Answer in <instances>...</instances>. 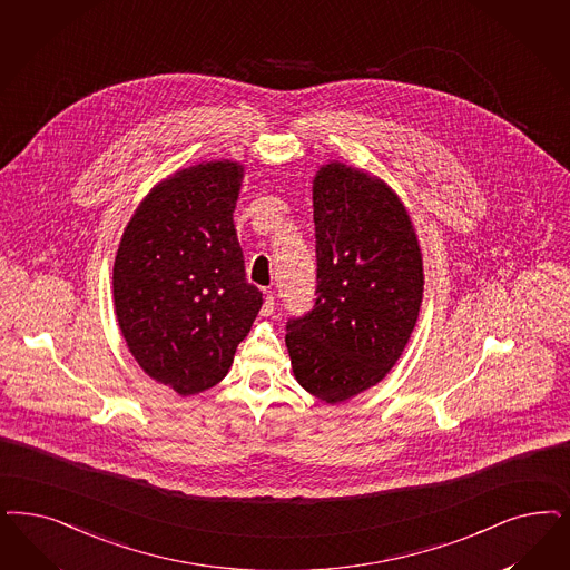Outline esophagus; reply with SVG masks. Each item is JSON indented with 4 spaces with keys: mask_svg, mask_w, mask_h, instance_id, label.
<instances>
[{
    "mask_svg": "<svg viewBox=\"0 0 570 570\" xmlns=\"http://www.w3.org/2000/svg\"><path fill=\"white\" fill-rule=\"evenodd\" d=\"M275 312V296L272 295V291H267V296H265V303H263V307H261V315H274Z\"/></svg>",
    "mask_w": 570,
    "mask_h": 570,
    "instance_id": "esophagus-1",
    "label": "esophagus"
}]
</instances>
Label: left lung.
I'll list each match as a JSON object with an SVG mask.
<instances>
[{
	"mask_svg": "<svg viewBox=\"0 0 570 570\" xmlns=\"http://www.w3.org/2000/svg\"><path fill=\"white\" fill-rule=\"evenodd\" d=\"M314 309L286 324L303 390L338 404L390 373L414 331L423 258L411 216L381 178L331 161L314 178Z\"/></svg>",
	"mask_w": 570,
	"mask_h": 570,
	"instance_id": "left-lung-1",
	"label": "left lung"
}]
</instances>
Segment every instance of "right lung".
Returning a JSON list of instances; mask_svg holds the SVG:
<instances>
[{
    "label": "right lung",
    "instance_id": "1",
    "mask_svg": "<svg viewBox=\"0 0 570 570\" xmlns=\"http://www.w3.org/2000/svg\"><path fill=\"white\" fill-rule=\"evenodd\" d=\"M242 173L229 159L178 170L140 202L119 242V331L138 366L180 395L229 373L263 305L234 225Z\"/></svg>",
    "mask_w": 570,
    "mask_h": 570
}]
</instances>
